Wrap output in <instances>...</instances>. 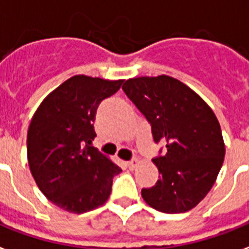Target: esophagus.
<instances>
[{
	"mask_svg": "<svg viewBox=\"0 0 249 249\" xmlns=\"http://www.w3.org/2000/svg\"><path fill=\"white\" fill-rule=\"evenodd\" d=\"M126 164H128L129 170H134V168H136V167H137L138 164H140V160L134 158V159H132V160H129V162L126 163Z\"/></svg>",
	"mask_w": 249,
	"mask_h": 249,
	"instance_id": "1",
	"label": "esophagus"
}]
</instances>
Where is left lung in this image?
I'll return each mask as SVG.
<instances>
[{
    "mask_svg": "<svg viewBox=\"0 0 249 249\" xmlns=\"http://www.w3.org/2000/svg\"><path fill=\"white\" fill-rule=\"evenodd\" d=\"M123 90L151 125L159 180L143 188V200L158 212L176 214L195 208L213 187L225 158L221 125L212 108L168 75L128 79Z\"/></svg>",
    "mask_w": 249,
    "mask_h": 249,
    "instance_id": "left-lung-1",
    "label": "left lung"
}]
</instances>
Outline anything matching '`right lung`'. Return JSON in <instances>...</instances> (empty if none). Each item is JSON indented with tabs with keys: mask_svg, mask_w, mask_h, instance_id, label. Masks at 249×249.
I'll return each mask as SVG.
<instances>
[{
	"mask_svg": "<svg viewBox=\"0 0 249 249\" xmlns=\"http://www.w3.org/2000/svg\"><path fill=\"white\" fill-rule=\"evenodd\" d=\"M124 81L74 75L45 98L27 133L30 170L44 196L70 213L103 205L121 168L92 146L100 102Z\"/></svg>",
	"mask_w": 249,
	"mask_h": 249,
	"instance_id": "add662e5",
	"label": "right lung"
}]
</instances>
